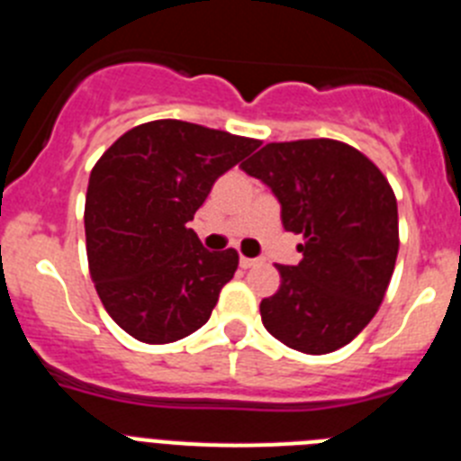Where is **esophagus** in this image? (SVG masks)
Wrapping results in <instances>:
<instances>
[{
  "mask_svg": "<svg viewBox=\"0 0 461 461\" xmlns=\"http://www.w3.org/2000/svg\"><path fill=\"white\" fill-rule=\"evenodd\" d=\"M258 263H260L258 258H247V256H242V258H240V267H244V270H249V267L258 266Z\"/></svg>",
  "mask_w": 461,
  "mask_h": 461,
  "instance_id": "34e87169",
  "label": "esophagus"
}]
</instances>
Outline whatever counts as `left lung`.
I'll list each match as a JSON object with an SVG mask.
<instances>
[{"label": "left lung", "mask_w": 461, "mask_h": 461, "mask_svg": "<svg viewBox=\"0 0 461 461\" xmlns=\"http://www.w3.org/2000/svg\"><path fill=\"white\" fill-rule=\"evenodd\" d=\"M240 168L270 186L284 228L304 240L297 266H276L281 284L260 303L263 325L300 353L337 351L388 291L399 251L393 186L365 154L330 138L267 142Z\"/></svg>", "instance_id": "8db88e82"}]
</instances>
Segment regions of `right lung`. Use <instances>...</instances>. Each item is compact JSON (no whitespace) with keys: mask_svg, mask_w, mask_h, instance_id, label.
I'll return each mask as SVG.
<instances>
[{"mask_svg":"<svg viewBox=\"0 0 461 461\" xmlns=\"http://www.w3.org/2000/svg\"><path fill=\"white\" fill-rule=\"evenodd\" d=\"M258 145L157 120L133 126L96 161L85 198L89 275L110 319L133 339L170 344L207 323L240 256L207 251L186 223L217 177Z\"/></svg>","mask_w":461,"mask_h":461,"instance_id":"add662e5","label":"right lung"}]
</instances>
